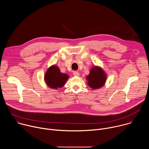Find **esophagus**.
<instances>
[{
	"label": "esophagus",
	"mask_w": 149,
	"mask_h": 149,
	"mask_svg": "<svg viewBox=\"0 0 149 149\" xmlns=\"http://www.w3.org/2000/svg\"><path fill=\"white\" fill-rule=\"evenodd\" d=\"M73 74L74 76H77V77H79V73L77 71H74L73 72Z\"/></svg>",
	"instance_id": "esophagus-1"
}]
</instances>
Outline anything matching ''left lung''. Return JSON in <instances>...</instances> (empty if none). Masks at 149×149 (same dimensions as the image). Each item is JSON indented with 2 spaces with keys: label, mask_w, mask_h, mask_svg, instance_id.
<instances>
[{
  "label": "left lung",
  "mask_w": 149,
  "mask_h": 149,
  "mask_svg": "<svg viewBox=\"0 0 149 149\" xmlns=\"http://www.w3.org/2000/svg\"><path fill=\"white\" fill-rule=\"evenodd\" d=\"M88 86L92 89H98L102 87L107 79V74L102 68L94 66L91 68L90 74L86 77Z\"/></svg>",
  "instance_id": "obj_1"
}]
</instances>
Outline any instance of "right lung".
<instances>
[{"mask_svg":"<svg viewBox=\"0 0 149 149\" xmlns=\"http://www.w3.org/2000/svg\"><path fill=\"white\" fill-rule=\"evenodd\" d=\"M70 76L62 73L58 66L52 65L49 67L44 75V80L48 87L58 90L65 84Z\"/></svg>","mask_w":149,"mask_h":149,"instance_id":"add662e5","label":"right lung"}]
</instances>
